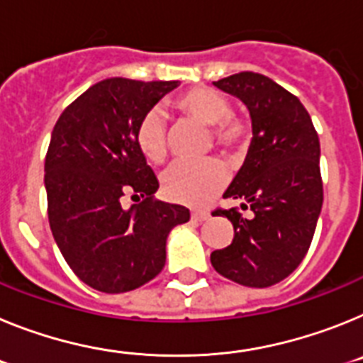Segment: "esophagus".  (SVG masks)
Listing matches in <instances>:
<instances>
[{
	"label": "esophagus",
	"instance_id": "34e87169",
	"mask_svg": "<svg viewBox=\"0 0 363 363\" xmlns=\"http://www.w3.org/2000/svg\"><path fill=\"white\" fill-rule=\"evenodd\" d=\"M208 216H210V213H208L206 210H194V212H191V219L194 220H204L208 219Z\"/></svg>",
	"mask_w": 363,
	"mask_h": 363
}]
</instances>
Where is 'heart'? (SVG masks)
<instances>
[{
	"mask_svg": "<svg viewBox=\"0 0 363 363\" xmlns=\"http://www.w3.org/2000/svg\"><path fill=\"white\" fill-rule=\"evenodd\" d=\"M173 107L195 121L210 125V137L219 150L230 155H241L250 146L254 128L247 116L232 113V102L226 94L210 87H194L173 99ZM135 144L150 162L162 164L168 159L166 122L159 109H150L140 118L135 129ZM225 164L217 159L203 162L173 164L162 177V190L166 197L175 203L199 204L208 203L225 186Z\"/></svg>",
	"mask_w": 363,
	"mask_h": 363,
	"instance_id": "1",
	"label": "heart"
}]
</instances>
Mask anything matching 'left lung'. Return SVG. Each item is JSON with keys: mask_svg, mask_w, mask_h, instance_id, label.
I'll return each mask as SVG.
<instances>
[{"mask_svg": "<svg viewBox=\"0 0 363 363\" xmlns=\"http://www.w3.org/2000/svg\"><path fill=\"white\" fill-rule=\"evenodd\" d=\"M213 86L250 111V153L223 197L241 201L252 213L242 218L238 206L213 210L232 220L234 239L210 259L220 276L264 289L291 276L313 242L323 204L320 138L298 96L264 74L242 71Z\"/></svg>", "mask_w": 363, "mask_h": 363, "instance_id": "8db88e82", "label": "left lung"}]
</instances>
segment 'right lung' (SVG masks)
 <instances>
[{"instance_id": "add662e5", "label": "right lung", "mask_w": 363, "mask_h": 363, "mask_svg": "<svg viewBox=\"0 0 363 363\" xmlns=\"http://www.w3.org/2000/svg\"><path fill=\"white\" fill-rule=\"evenodd\" d=\"M179 82L107 78L60 115L45 155L50 232L71 270L106 294L135 291L159 276L166 238L190 219L155 199L159 179L135 144L138 122ZM138 200L129 211L121 197Z\"/></svg>"}]
</instances>
